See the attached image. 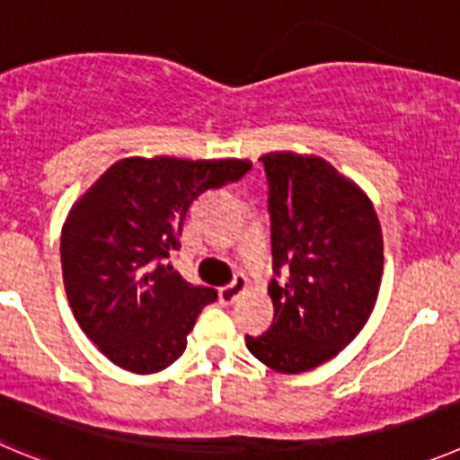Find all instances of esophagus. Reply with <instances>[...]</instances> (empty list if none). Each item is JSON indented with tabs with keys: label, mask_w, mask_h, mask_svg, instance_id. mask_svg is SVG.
<instances>
[{
	"label": "esophagus",
	"mask_w": 460,
	"mask_h": 460,
	"mask_svg": "<svg viewBox=\"0 0 460 460\" xmlns=\"http://www.w3.org/2000/svg\"><path fill=\"white\" fill-rule=\"evenodd\" d=\"M247 288V277L245 275H235V279L226 287L220 288V302L222 305H234L238 300L240 293H245Z\"/></svg>",
	"instance_id": "obj_1"
}]
</instances>
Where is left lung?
I'll return each instance as SVG.
<instances>
[{
	"label": "left lung",
	"mask_w": 460,
	"mask_h": 460,
	"mask_svg": "<svg viewBox=\"0 0 460 460\" xmlns=\"http://www.w3.org/2000/svg\"><path fill=\"white\" fill-rule=\"evenodd\" d=\"M275 272V318L247 349L279 374L312 371L341 353L367 325L383 279V231L364 190L328 160L293 151L261 155Z\"/></svg>",
	"instance_id": "left-lung-1"
}]
</instances>
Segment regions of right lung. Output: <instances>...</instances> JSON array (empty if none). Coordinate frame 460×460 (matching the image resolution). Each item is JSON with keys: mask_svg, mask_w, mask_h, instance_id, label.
I'll return each instance as SVG.
<instances>
[{"mask_svg": "<svg viewBox=\"0 0 460 460\" xmlns=\"http://www.w3.org/2000/svg\"><path fill=\"white\" fill-rule=\"evenodd\" d=\"M250 160L123 158L73 204L61 270L73 316L110 362L158 374L183 355L201 309L217 297L167 263L190 206L243 179Z\"/></svg>", "mask_w": 460, "mask_h": 460, "instance_id": "1", "label": "right lung"}]
</instances>
